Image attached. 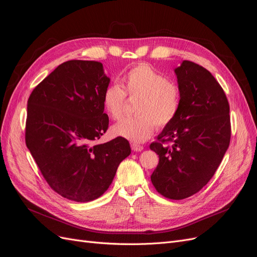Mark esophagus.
I'll use <instances>...</instances> for the list:
<instances>
[{
	"mask_svg": "<svg viewBox=\"0 0 257 257\" xmlns=\"http://www.w3.org/2000/svg\"><path fill=\"white\" fill-rule=\"evenodd\" d=\"M132 150L135 151V152H141L144 150V147L141 145H137V144H132Z\"/></svg>",
	"mask_w": 257,
	"mask_h": 257,
	"instance_id": "1",
	"label": "esophagus"
}]
</instances>
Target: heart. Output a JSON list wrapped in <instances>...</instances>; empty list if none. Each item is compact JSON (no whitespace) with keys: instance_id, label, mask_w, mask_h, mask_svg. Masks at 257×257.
I'll return each mask as SVG.
<instances>
[{"instance_id":"1","label":"heart","mask_w":257,"mask_h":257,"mask_svg":"<svg viewBox=\"0 0 257 257\" xmlns=\"http://www.w3.org/2000/svg\"><path fill=\"white\" fill-rule=\"evenodd\" d=\"M125 93L130 96H139L136 106L138 115L116 123L112 134L133 144H141L150 138L155 124L166 126L176 118L180 108V92L177 85L147 64L134 66L124 74L121 87L111 83L105 88L103 107L112 120H119L123 115Z\"/></svg>"}]
</instances>
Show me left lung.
Segmentation results:
<instances>
[{"label": "left lung", "mask_w": 257, "mask_h": 257, "mask_svg": "<svg viewBox=\"0 0 257 257\" xmlns=\"http://www.w3.org/2000/svg\"><path fill=\"white\" fill-rule=\"evenodd\" d=\"M175 74L180 108L150 145L160 158L151 181L163 196L183 199L203 189L221 164L230 142V116L226 95L206 68L183 61Z\"/></svg>", "instance_id": "8db88e82"}]
</instances>
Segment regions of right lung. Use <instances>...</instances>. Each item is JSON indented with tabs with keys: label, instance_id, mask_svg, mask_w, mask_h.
Instances as JSON below:
<instances>
[{
	"label": "right lung",
	"instance_id": "obj_1",
	"mask_svg": "<svg viewBox=\"0 0 257 257\" xmlns=\"http://www.w3.org/2000/svg\"><path fill=\"white\" fill-rule=\"evenodd\" d=\"M103 64L72 60L59 65L28 100L26 144L50 188L74 201H91L111 184L131 154L126 139L95 145L108 128Z\"/></svg>",
	"mask_w": 257,
	"mask_h": 257
}]
</instances>
